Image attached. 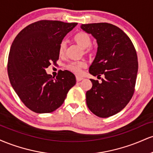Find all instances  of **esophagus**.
Instances as JSON below:
<instances>
[{
    "mask_svg": "<svg viewBox=\"0 0 153 153\" xmlns=\"http://www.w3.org/2000/svg\"><path fill=\"white\" fill-rule=\"evenodd\" d=\"M82 77H80V76H76V80L78 82H79V81H80V80H82Z\"/></svg>",
    "mask_w": 153,
    "mask_h": 153,
    "instance_id": "1",
    "label": "esophagus"
}]
</instances>
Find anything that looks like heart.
Here are the masks:
<instances>
[{"mask_svg": "<svg viewBox=\"0 0 153 153\" xmlns=\"http://www.w3.org/2000/svg\"><path fill=\"white\" fill-rule=\"evenodd\" d=\"M73 39L77 45H78L81 48L83 49V52L85 54L88 56H93L95 54L96 50L91 45L92 38L88 33L83 31H79L74 35ZM66 49L67 44L65 42H61L58 48V53L59 55H64L66 52ZM66 67L69 71L73 72L76 74H79L80 73L82 68L86 67V62L85 61H75V62H70L69 64L67 65Z\"/></svg>", "mask_w": 153, "mask_h": 153, "instance_id": "obj_1", "label": "heart"}]
</instances>
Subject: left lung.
I'll use <instances>...</instances> for the list:
<instances>
[{"mask_svg":"<svg viewBox=\"0 0 153 153\" xmlns=\"http://www.w3.org/2000/svg\"><path fill=\"white\" fill-rule=\"evenodd\" d=\"M80 27L98 43L89 73L103 77L101 82L91 79L93 85L86 92L87 106L97 117H109L127 106L134 93L138 71L136 50L129 36L113 24L95 23Z\"/></svg>","mask_w":153,"mask_h":153,"instance_id":"1","label":"left lung"}]
</instances>
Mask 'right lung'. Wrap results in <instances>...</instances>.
<instances>
[{"label":"right lung","mask_w":153,"mask_h":153,"mask_svg":"<svg viewBox=\"0 0 153 153\" xmlns=\"http://www.w3.org/2000/svg\"><path fill=\"white\" fill-rule=\"evenodd\" d=\"M78 23L41 20L26 26L16 36L8 54L10 84L28 108L38 114L58 108L76 83L73 73L59 71L56 78L45 69L59 59V45Z\"/></svg>","instance_id":"1"}]
</instances>
